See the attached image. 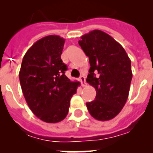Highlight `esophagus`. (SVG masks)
<instances>
[{
    "label": "esophagus",
    "instance_id": "1",
    "mask_svg": "<svg viewBox=\"0 0 153 153\" xmlns=\"http://www.w3.org/2000/svg\"><path fill=\"white\" fill-rule=\"evenodd\" d=\"M79 80H80V82H81L82 83V86H86V78H85V76L84 75H81L80 76V78H79Z\"/></svg>",
    "mask_w": 153,
    "mask_h": 153
}]
</instances>
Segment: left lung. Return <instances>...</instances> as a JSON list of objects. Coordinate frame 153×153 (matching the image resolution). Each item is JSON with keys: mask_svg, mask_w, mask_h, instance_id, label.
Instances as JSON below:
<instances>
[{"mask_svg": "<svg viewBox=\"0 0 153 153\" xmlns=\"http://www.w3.org/2000/svg\"><path fill=\"white\" fill-rule=\"evenodd\" d=\"M79 44L89 57L86 82L96 90L95 99L86 107L94 118L108 121L117 115L128 99L133 73L123 47L105 32L93 30Z\"/></svg>", "mask_w": 153, "mask_h": 153, "instance_id": "8db88e82", "label": "left lung"}]
</instances>
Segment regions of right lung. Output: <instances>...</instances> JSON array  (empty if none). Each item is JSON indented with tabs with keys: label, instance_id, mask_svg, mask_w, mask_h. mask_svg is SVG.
Returning <instances> with one entry per match:
<instances>
[{
	"label": "right lung",
	"instance_id": "add662e5",
	"mask_svg": "<svg viewBox=\"0 0 153 153\" xmlns=\"http://www.w3.org/2000/svg\"><path fill=\"white\" fill-rule=\"evenodd\" d=\"M65 39L48 36L36 41L23 58L19 73L23 94L32 113L48 123L62 121L78 82L66 75L67 66L61 59Z\"/></svg>",
	"mask_w": 153,
	"mask_h": 153
}]
</instances>
